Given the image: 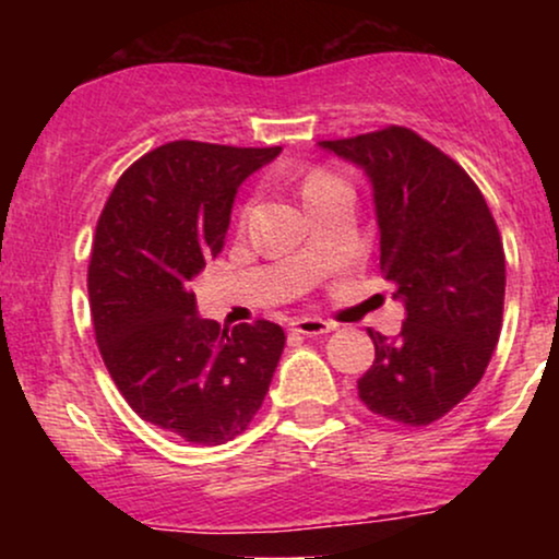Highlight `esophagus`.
<instances>
[{
	"label": "esophagus",
	"mask_w": 559,
	"mask_h": 559,
	"mask_svg": "<svg viewBox=\"0 0 559 559\" xmlns=\"http://www.w3.org/2000/svg\"><path fill=\"white\" fill-rule=\"evenodd\" d=\"M292 331L301 333V336H323V333L333 331V323H329V320H323V318L305 316V318L292 320Z\"/></svg>",
	"instance_id": "34e87169"
}]
</instances>
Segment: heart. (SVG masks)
Here are the masks:
<instances>
[{"instance_id": "heart-1", "label": "heart", "mask_w": 559, "mask_h": 559, "mask_svg": "<svg viewBox=\"0 0 559 559\" xmlns=\"http://www.w3.org/2000/svg\"><path fill=\"white\" fill-rule=\"evenodd\" d=\"M333 181H338L336 176H331L329 170H312L310 176L305 178V183H301V194H310V191H316V189H320V186H325V183H333Z\"/></svg>"}]
</instances>
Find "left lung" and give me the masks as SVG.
<instances>
[{
	"label": "left lung",
	"instance_id": "8db88e82",
	"mask_svg": "<svg viewBox=\"0 0 559 559\" xmlns=\"http://www.w3.org/2000/svg\"><path fill=\"white\" fill-rule=\"evenodd\" d=\"M320 150L365 173L381 271L407 310L402 336L370 331L376 360L357 381L381 418L428 426L476 389L499 342L504 249L484 194L444 152L391 126Z\"/></svg>",
	"mask_w": 559,
	"mask_h": 559
}]
</instances>
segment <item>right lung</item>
Segmentation results:
<instances>
[{"label":"right lung","instance_id":"obj_1","mask_svg":"<svg viewBox=\"0 0 559 559\" xmlns=\"http://www.w3.org/2000/svg\"><path fill=\"white\" fill-rule=\"evenodd\" d=\"M278 155L170 141L120 176L96 226L88 297L102 360L139 418L191 444L239 436L284 352L281 325L221 331L189 292L223 249L239 186Z\"/></svg>","mask_w":559,"mask_h":559}]
</instances>
